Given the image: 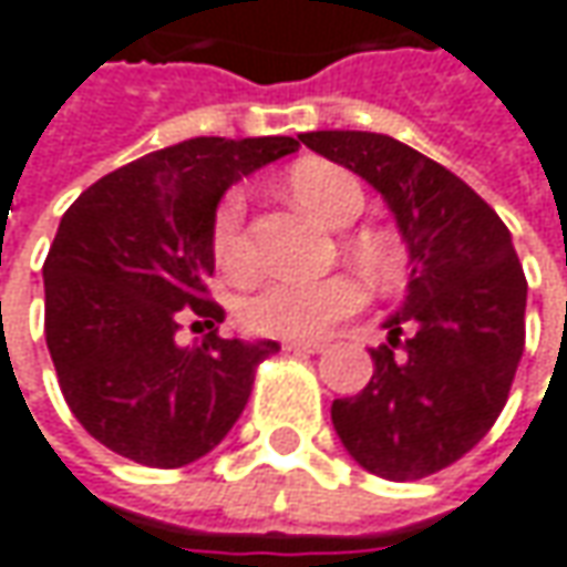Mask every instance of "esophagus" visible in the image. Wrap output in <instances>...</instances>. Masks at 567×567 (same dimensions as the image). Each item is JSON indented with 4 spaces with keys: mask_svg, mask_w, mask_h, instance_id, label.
<instances>
[{
    "mask_svg": "<svg viewBox=\"0 0 567 567\" xmlns=\"http://www.w3.org/2000/svg\"><path fill=\"white\" fill-rule=\"evenodd\" d=\"M285 352H298V355H313V352H323V342H313V339H288L282 342Z\"/></svg>",
    "mask_w": 567,
    "mask_h": 567,
    "instance_id": "obj_1",
    "label": "esophagus"
}]
</instances>
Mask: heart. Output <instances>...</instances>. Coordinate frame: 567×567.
Returning <instances> with one entry per match:
<instances>
[{"label":"heart","mask_w":567,"mask_h":567,"mask_svg":"<svg viewBox=\"0 0 567 567\" xmlns=\"http://www.w3.org/2000/svg\"><path fill=\"white\" fill-rule=\"evenodd\" d=\"M288 189L291 199L327 228L352 225L364 206V193L355 177L327 161H308L295 167V174L288 177ZM244 212H247L244 196L228 193L212 215V257L231 276L250 269ZM346 250L368 276L381 282H390L400 272V254L386 237L358 235L346 244ZM358 305H361V288L349 276H332L323 282H269L244 301L240 320L247 330L262 336L317 339L332 323L349 317Z\"/></svg>","instance_id":"b5f03b06"}]
</instances>
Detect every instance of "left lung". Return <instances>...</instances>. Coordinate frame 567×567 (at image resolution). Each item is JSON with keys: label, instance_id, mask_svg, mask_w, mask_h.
<instances>
[{"label": "left lung", "instance_id": "8db88e82", "mask_svg": "<svg viewBox=\"0 0 567 567\" xmlns=\"http://www.w3.org/2000/svg\"><path fill=\"white\" fill-rule=\"evenodd\" d=\"M301 142L381 193L409 254L406 298L383 320L386 346L371 349L374 374L332 403V429L368 473L422 480L473 451L507 403L527 310L511 231L476 189L396 138L317 130Z\"/></svg>", "mask_w": 567, "mask_h": 567}]
</instances>
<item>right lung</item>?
I'll list each match as a JSON object with an SVG mask.
<instances>
[{
	"mask_svg": "<svg viewBox=\"0 0 567 567\" xmlns=\"http://www.w3.org/2000/svg\"><path fill=\"white\" fill-rule=\"evenodd\" d=\"M298 138L177 142L91 184L65 209L43 262L47 349L72 415L113 454L177 470L231 431L272 339L181 346L186 317L209 327L212 215L228 186L298 152Z\"/></svg>",
	"mask_w": 567,
	"mask_h": 567,
	"instance_id": "obj_1",
	"label": "right lung"
}]
</instances>
